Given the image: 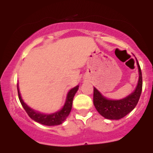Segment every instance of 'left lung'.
Masks as SVG:
<instances>
[{"instance_id":"obj_1","label":"left lung","mask_w":153,"mask_h":153,"mask_svg":"<svg viewBox=\"0 0 153 153\" xmlns=\"http://www.w3.org/2000/svg\"><path fill=\"white\" fill-rule=\"evenodd\" d=\"M137 61V60H136ZM139 69V81L134 92L122 100H113L104 97L97 89L93 88V104L98 113L108 120H120L130 113L137 105L143 88V77L140 64L137 61Z\"/></svg>"}]
</instances>
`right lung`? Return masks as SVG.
<instances>
[{
    "instance_id": "add662e5",
    "label": "right lung",
    "mask_w": 153,
    "mask_h": 153,
    "mask_svg": "<svg viewBox=\"0 0 153 153\" xmlns=\"http://www.w3.org/2000/svg\"><path fill=\"white\" fill-rule=\"evenodd\" d=\"M78 89H79V86H76L69 91L68 94H67L66 102H65L63 107L62 108V109H60V111L56 112V113H52V114H44V113H40V112L35 111L34 109L30 108L23 101L22 98H21V93H20V91H19L18 86H17V92H18L19 100H20V102H21V105L24 107V109H25V111L27 112L28 116L32 120L36 121V122L45 126H56L63 123V121L67 119V117H68L70 111H71L73 100H74V95L76 94Z\"/></svg>"
}]
</instances>
